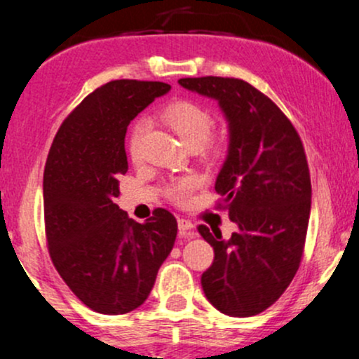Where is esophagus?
Returning a JSON list of instances; mask_svg holds the SVG:
<instances>
[{
	"instance_id": "1",
	"label": "esophagus",
	"mask_w": 359,
	"mask_h": 359,
	"mask_svg": "<svg viewBox=\"0 0 359 359\" xmlns=\"http://www.w3.org/2000/svg\"><path fill=\"white\" fill-rule=\"evenodd\" d=\"M177 224H179L180 233H191V231L194 229L193 222H191V220H187V219H179V220H177Z\"/></svg>"
}]
</instances>
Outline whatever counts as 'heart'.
I'll return each mask as SVG.
<instances>
[{"instance_id": "obj_1", "label": "heart", "mask_w": 359, "mask_h": 359, "mask_svg": "<svg viewBox=\"0 0 359 359\" xmlns=\"http://www.w3.org/2000/svg\"><path fill=\"white\" fill-rule=\"evenodd\" d=\"M161 119L168 128L177 133L180 140L187 147H205L206 151L219 153L226 144V133L219 132L210 135V128L213 125V114L203 104L191 99H179L168 104L161 112ZM149 128L147 119H137L130 130L128 151L132 158L139 156L140 140ZM194 189V180L182 179L168 187V198L175 203L187 201Z\"/></svg>"}]
</instances>
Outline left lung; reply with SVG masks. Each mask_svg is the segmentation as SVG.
<instances>
[{"instance_id": "left-lung-1", "label": "left lung", "mask_w": 359, "mask_h": 359, "mask_svg": "<svg viewBox=\"0 0 359 359\" xmlns=\"http://www.w3.org/2000/svg\"><path fill=\"white\" fill-rule=\"evenodd\" d=\"M180 86L219 102L229 123V149L217 175V208L238 226L229 240L198 226L213 247L201 276L206 299L227 316L273 306L300 266L311 213V177L302 140L267 95L238 78H182Z\"/></svg>"}]
</instances>
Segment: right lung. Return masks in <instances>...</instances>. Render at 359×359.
I'll return each instance as SVG.
<instances>
[{"label":"right lung","mask_w":359,"mask_h":359,"mask_svg":"<svg viewBox=\"0 0 359 359\" xmlns=\"http://www.w3.org/2000/svg\"><path fill=\"white\" fill-rule=\"evenodd\" d=\"M170 85L114 79L86 95L64 119L43 175L50 259L72 293L100 314L142 306L172 252L177 220L156 208L144 224L119 210L118 177L128 172L130 121Z\"/></svg>","instance_id":"add662e5"}]
</instances>
